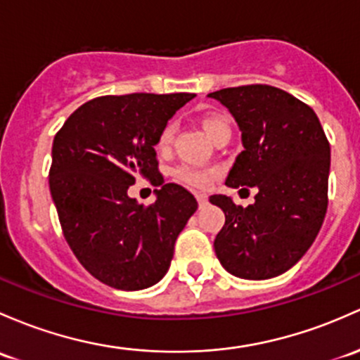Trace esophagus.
Segmentation results:
<instances>
[{"label":"esophagus","instance_id":"esophagus-1","mask_svg":"<svg viewBox=\"0 0 360 360\" xmlns=\"http://www.w3.org/2000/svg\"><path fill=\"white\" fill-rule=\"evenodd\" d=\"M196 200H198L200 207L207 205V195H203V193H198V195H196Z\"/></svg>","mask_w":360,"mask_h":360}]
</instances>
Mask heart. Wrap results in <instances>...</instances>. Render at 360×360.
Returning <instances> with one entry per match:
<instances>
[{
	"label": "heart",
	"mask_w": 360,
	"mask_h": 360,
	"mask_svg": "<svg viewBox=\"0 0 360 360\" xmlns=\"http://www.w3.org/2000/svg\"><path fill=\"white\" fill-rule=\"evenodd\" d=\"M200 126L205 131V134L209 136L212 141L219 139L221 136H231L233 134V126H231V119L226 113L222 112H207L203 115H200ZM174 132H176V127L174 124H167L158 136L157 148L158 150H167L170 145H172ZM177 177L184 183L191 184V186L196 188H205L209 186L212 181V172H207V170H195L190 167H183L177 170Z\"/></svg>",
	"instance_id": "b5f03b06"
}]
</instances>
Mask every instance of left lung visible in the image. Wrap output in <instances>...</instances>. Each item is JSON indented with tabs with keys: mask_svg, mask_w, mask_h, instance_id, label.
<instances>
[{
	"mask_svg": "<svg viewBox=\"0 0 360 360\" xmlns=\"http://www.w3.org/2000/svg\"><path fill=\"white\" fill-rule=\"evenodd\" d=\"M209 98L228 108L241 131L243 151L226 186L257 188L255 202L245 209L231 196H210L226 215L215 255L236 278H276L307 253L323 226L330 143L312 108L283 89L252 84Z\"/></svg>",
	"mask_w": 360,
	"mask_h": 360,
	"instance_id": "1",
	"label": "left lung"
}]
</instances>
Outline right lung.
<instances>
[{
	"mask_svg": "<svg viewBox=\"0 0 360 360\" xmlns=\"http://www.w3.org/2000/svg\"><path fill=\"white\" fill-rule=\"evenodd\" d=\"M191 93L100 96L79 107L51 148L50 191L67 243L84 269L117 290L157 285L174 245L198 209L183 186H153L155 203L127 195L136 177L155 183L158 136Z\"/></svg>",
	"mask_w": 360,
	"mask_h": 360,
	"instance_id": "right-lung-1",
	"label": "right lung"
}]
</instances>
